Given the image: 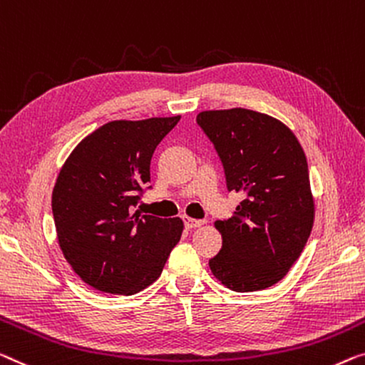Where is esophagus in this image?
<instances>
[{
    "mask_svg": "<svg viewBox=\"0 0 365 365\" xmlns=\"http://www.w3.org/2000/svg\"><path fill=\"white\" fill-rule=\"evenodd\" d=\"M185 227H187V230H195V227H198V226H201L203 225L205 221H201V220H193V217H185Z\"/></svg>",
    "mask_w": 365,
    "mask_h": 365,
    "instance_id": "esophagus-1",
    "label": "esophagus"
}]
</instances>
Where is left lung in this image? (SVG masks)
<instances>
[{
    "label": "left lung",
    "instance_id": "left-lung-1",
    "mask_svg": "<svg viewBox=\"0 0 365 365\" xmlns=\"http://www.w3.org/2000/svg\"><path fill=\"white\" fill-rule=\"evenodd\" d=\"M225 167L230 192L242 193L235 216L216 221L222 247L210 269L235 292L275 285L300 257L314 221L304 152L279 119L244 108L201 111Z\"/></svg>",
    "mask_w": 365,
    "mask_h": 365
}]
</instances>
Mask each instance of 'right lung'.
<instances>
[{"label": "right lung", "mask_w": 365, "mask_h": 365, "mask_svg": "<svg viewBox=\"0 0 365 365\" xmlns=\"http://www.w3.org/2000/svg\"><path fill=\"white\" fill-rule=\"evenodd\" d=\"M180 116L110 121L81 139L52 192L58 246L95 290L134 295L159 279L180 241V217L140 215L150 159Z\"/></svg>", "instance_id": "add662e5"}]
</instances>
